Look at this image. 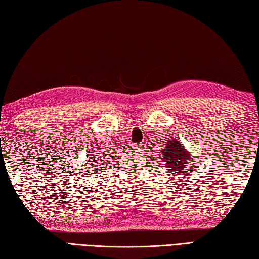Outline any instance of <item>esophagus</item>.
Instances as JSON below:
<instances>
[{
	"label": "esophagus",
	"mask_w": 259,
	"mask_h": 259,
	"mask_svg": "<svg viewBox=\"0 0 259 259\" xmlns=\"http://www.w3.org/2000/svg\"><path fill=\"white\" fill-rule=\"evenodd\" d=\"M131 150H133V151H141V146L140 145H133V146H131Z\"/></svg>",
	"instance_id": "34e87169"
}]
</instances>
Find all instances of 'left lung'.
<instances>
[{
	"mask_svg": "<svg viewBox=\"0 0 259 259\" xmlns=\"http://www.w3.org/2000/svg\"><path fill=\"white\" fill-rule=\"evenodd\" d=\"M161 156L169 171L176 175L186 174L185 170L188 168V161L192 159L190 153L184 148L183 144L176 139L167 141Z\"/></svg>",
	"mask_w": 259,
	"mask_h": 259,
	"instance_id": "1",
	"label": "left lung"
}]
</instances>
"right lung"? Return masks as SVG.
<instances>
[{"label":"right lung","instance_id":"right-lung-1","mask_svg":"<svg viewBox=\"0 0 259 259\" xmlns=\"http://www.w3.org/2000/svg\"><path fill=\"white\" fill-rule=\"evenodd\" d=\"M97 155H96V153H92V156L91 157H89L90 159H91V160H89V162H92V163H97V160H96V159H99L98 157H96ZM100 157H101V155H100ZM97 170V169H96Z\"/></svg>","mask_w":259,"mask_h":259}]
</instances>
